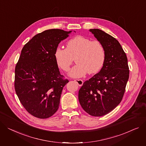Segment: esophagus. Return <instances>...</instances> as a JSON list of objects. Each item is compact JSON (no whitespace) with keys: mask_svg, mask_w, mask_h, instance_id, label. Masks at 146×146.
Returning <instances> with one entry per match:
<instances>
[{"mask_svg":"<svg viewBox=\"0 0 146 146\" xmlns=\"http://www.w3.org/2000/svg\"><path fill=\"white\" fill-rule=\"evenodd\" d=\"M74 81L77 83V84H78L79 86H82L83 84V81L81 79H76Z\"/></svg>","mask_w":146,"mask_h":146,"instance_id":"obj_1","label":"esophagus"}]
</instances>
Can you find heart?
<instances>
[{
	"mask_svg": "<svg viewBox=\"0 0 146 146\" xmlns=\"http://www.w3.org/2000/svg\"><path fill=\"white\" fill-rule=\"evenodd\" d=\"M54 56L58 66L65 72L69 70L75 59L77 64L69 75L81 77L87 72L93 74L102 69L105 60V50L99 41H92L87 37L77 36L67 42L66 48L57 47Z\"/></svg>",
	"mask_w": 146,
	"mask_h": 146,
	"instance_id": "heart-1",
	"label": "heart"
}]
</instances>
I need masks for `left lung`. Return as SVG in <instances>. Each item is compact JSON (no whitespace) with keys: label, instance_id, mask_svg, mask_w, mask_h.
I'll return each mask as SVG.
<instances>
[{"label":"left lung","instance_id":"1","mask_svg":"<svg viewBox=\"0 0 146 146\" xmlns=\"http://www.w3.org/2000/svg\"><path fill=\"white\" fill-rule=\"evenodd\" d=\"M103 46L105 60L100 71L84 82L79 91L83 110L100 117L110 113L121 102L129 77L127 58L120 43L98 29H90Z\"/></svg>","mask_w":146,"mask_h":146}]
</instances>
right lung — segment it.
I'll use <instances>...</instances> for the list:
<instances>
[{
	"label": "right lung",
	"mask_w": 146,
	"mask_h": 146,
	"mask_svg": "<svg viewBox=\"0 0 146 146\" xmlns=\"http://www.w3.org/2000/svg\"><path fill=\"white\" fill-rule=\"evenodd\" d=\"M71 32L49 29L35 35L22 48L15 67V89L25 109L36 117L48 118L59 109L69 80L60 74L54 53Z\"/></svg>",
	"instance_id": "add662e5"
}]
</instances>
